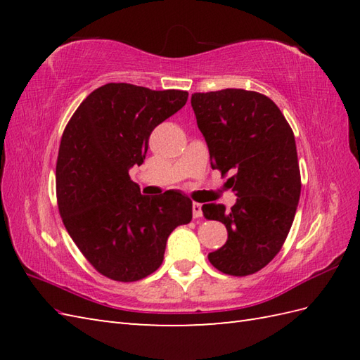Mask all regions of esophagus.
Wrapping results in <instances>:
<instances>
[{
  "label": "esophagus",
  "mask_w": 360,
  "mask_h": 360,
  "mask_svg": "<svg viewBox=\"0 0 360 360\" xmlns=\"http://www.w3.org/2000/svg\"><path fill=\"white\" fill-rule=\"evenodd\" d=\"M192 210H193V218H200L202 215V205L200 202H193Z\"/></svg>",
  "instance_id": "obj_1"
}]
</instances>
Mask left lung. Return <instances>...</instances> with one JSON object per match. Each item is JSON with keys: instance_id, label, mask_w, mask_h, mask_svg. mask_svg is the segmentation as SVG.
<instances>
[{"instance_id": "8db88e82", "label": "left lung", "mask_w": 360, "mask_h": 360, "mask_svg": "<svg viewBox=\"0 0 360 360\" xmlns=\"http://www.w3.org/2000/svg\"><path fill=\"white\" fill-rule=\"evenodd\" d=\"M198 128L207 142L212 168L236 195L231 210L204 204L205 219L227 229V241L210 252L213 267L233 277L263 269L278 254L292 226L302 179L292 128L269 97L227 88L192 94Z\"/></svg>"}]
</instances>
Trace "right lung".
I'll use <instances>...</instances> for the list:
<instances>
[{
	"label": "right lung",
	"instance_id": "obj_1",
	"mask_svg": "<svg viewBox=\"0 0 360 360\" xmlns=\"http://www.w3.org/2000/svg\"><path fill=\"white\" fill-rule=\"evenodd\" d=\"M179 89L106 83L68 125L57 158V202L68 233L94 269L137 281L162 264L167 238L192 221V200L174 190L141 195L128 170L141 165L148 137L187 102Z\"/></svg>",
	"mask_w": 360,
	"mask_h": 360
}]
</instances>
